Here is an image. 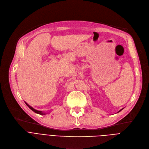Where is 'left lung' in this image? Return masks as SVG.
Masks as SVG:
<instances>
[{"mask_svg":"<svg viewBox=\"0 0 149 149\" xmlns=\"http://www.w3.org/2000/svg\"><path fill=\"white\" fill-rule=\"evenodd\" d=\"M122 110H123V109H121V110H120L119 112H120V111H122Z\"/></svg>","mask_w":149,"mask_h":149,"instance_id":"obj_1","label":"left lung"}]
</instances>
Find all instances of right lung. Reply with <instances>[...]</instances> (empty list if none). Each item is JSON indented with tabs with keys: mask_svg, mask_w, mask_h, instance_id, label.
<instances>
[{
	"mask_svg": "<svg viewBox=\"0 0 149 149\" xmlns=\"http://www.w3.org/2000/svg\"><path fill=\"white\" fill-rule=\"evenodd\" d=\"M25 104L28 106V107L30 109H31V110H32L33 112H34L35 113H38V114H40V115H45V114H46V113H45V112H42V111H37V110H36V109H34L33 107H31V106H30L29 104H28L26 102H25Z\"/></svg>",
	"mask_w": 149,
	"mask_h": 149,
	"instance_id": "1",
	"label": "right lung"
}]
</instances>
